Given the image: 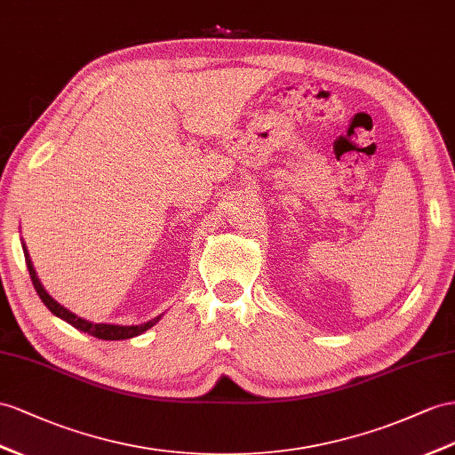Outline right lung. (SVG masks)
<instances>
[{
	"label": "right lung",
	"mask_w": 455,
	"mask_h": 455,
	"mask_svg": "<svg viewBox=\"0 0 455 455\" xmlns=\"http://www.w3.org/2000/svg\"><path fill=\"white\" fill-rule=\"evenodd\" d=\"M22 251H25L27 267H28V273H30V278H32V284H34V288H36V292H38L40 299L44 301V306L48 307L55 317H60V319L67 321L68 324H73V327L78 329V331H83V332H88V334H92V336H96V339H100V340H126V339H134V336L146 332L148 329L154 327V324L161 319V315H159V317L151 319V321H148V323H144V324H128V327H124V324L90 323V321H86V319H83V317H78V315H75L73 311H68V309L63 307L61 304H57V301H55L48 292H45L42 283H40V278L36 276V271H34V267H32V261H30V258H28V251H27L25 243H22Z\"/></svg>",
	"instance_id": "1"
}]
</instances>
